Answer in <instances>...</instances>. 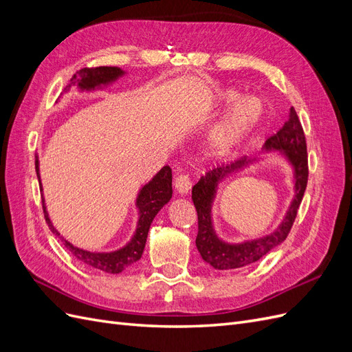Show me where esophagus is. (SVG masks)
<instances>
[{
    "label": "esophagus",
    "mask_w": 352,
    "mask_h": 352,
    "mask_svg": "<svg viewBox=\"0 0 352 352\" xmlns=\"http://www.w3.org/2000/svg\"><path fill=\"white\" fill-rule=\"evenodd\" d=\"M190 186H192V182H190V177L188 173L184 172L177 175V177L175 179V188L180 195H186L189 192Z\"/></svg>",
    "instance_id": "1"
}]
</instances>
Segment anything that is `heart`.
<instances>
[{
	"label": "heart",
	"mask_w": 352,
	"mask_h": 352,
	"mask_svg": "<svg viewBox=\"0 0 352 352\" xmlns=\"http://www.w3.org/2000/svg\"><path fill=\"white\" fill-rule=\"evenodd\" d=\"M238 98L235 91H226L223 94V101L233 102ZM260 105L252 98L239 101L232 111L223 119L210 135V146L216 154H226L232 150L242 138L247 136L260 119Z\"/></svg>",
	"instance_id": "1"
}]
</instances>
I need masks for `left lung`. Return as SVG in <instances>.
<instances>
[{
  "label": "left lung",
  "mask_w": 352,
  "mask_h": 352,
  "mask_svg": "<svg viewBox=\"0 0 352 352\" xmlns=\"http://www.w3.org/2000/svg\"><path fill=\"white\" fill-rule=\"evenodd\" d=\"M264 150H278L286 155L295 173V197L287 210L285 220L272 235L242 243H226L219 239L211 221V204L220 180L238 168L247 166V158H241L226 167H217L202 176L192 188V201L198 214V235L195 239L201 257L217 270L238 269L258 261L289 235L298 214L308 182V155L305 135L296 111L291 107L285 124L264 144Z\"/></svg>",
  "instance_id": "obj_1"
}]
</instances>
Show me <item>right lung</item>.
<instances>
[{
	"label": "right lung",
	"instance_id": "obj_1",
	"mask_svg": "<svg viewBox=\"0 0 352 352\" xmlns=\"http://www.w3.org/2000/svg\"><path fill=\"white\" fill-rule=\"evenodd\" d=\"M123 73L124 72L119 67H107V66L91 67V69L85 67L79 72V79L76 78V74H74L70 80H72V85L78 83V87L80 89L91 91L101 87V85L116 80L117 78L122 76ZM35 167H36L38 180L41 182L38 158L35 160ZM41 190H42V186H41ZM172 194H173L172 168L168 166H164L153 177V180H150V182L141 189L140 195L136 198V206H138V210H140V220H138V228L133 238L131 239L129 243L126 245V247L113 252H91V251H85L74 247V245H72L65 238L60 236V233L54 229V226L51 225L48 212L45 210L44 199H42V208H44L45 221L48 223L50 229L63 241L65 247L73 254L74 258H78L80 263L91 265V267H95V269H100L102 272L120 273L142 257L148 230H150L151 223L157 216V212L163 208L164 204H167L170 198H172Z\"/></svg>",
	"mask_w": 352,
	"mask_h": 352
}]
</instances>
